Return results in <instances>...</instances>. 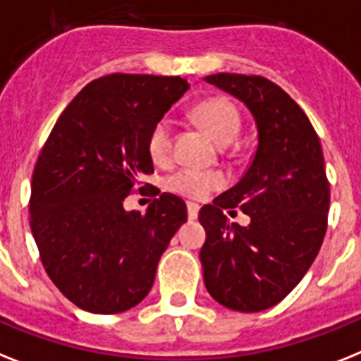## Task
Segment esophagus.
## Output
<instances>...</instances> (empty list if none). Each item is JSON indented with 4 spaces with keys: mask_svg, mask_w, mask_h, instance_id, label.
Here are the masks:
<instances>
[{
    "mask_svg": "<svg viewBox=\"0 0 361 361\" xmlns=\"http://www.w3.org/2000/svg\"><path fill=\"white\" fill-rule=\"evenodd\" d=\"M199 216V207L195 202H188V219L193 221V219H197Z\"/></svg>",
    "mask_w": 361,
    "mask_h": 361,
    "instance_id": "obj_1",
    "label": "esophagus"
}]
</instances>
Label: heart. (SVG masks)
<instances>
[{
	"instance_id": "1",
	"label": "heart",
	"mask_w": 361,
	"mask_h": 361,
	"mask_svg": "<svg viewBox=\"0 0 361 361\" xmlns=\"http://www.w3.org/2000/svg\"><path fill=\"white\" fill-rule=\"evenodd\" d=\"M193 120L201 125L219 145L231 144L240 133V112L227 97H210L192 109ZM147 153L154 162H166L171 153V125L160 120L147 136ZM225 178L217 171H202L195 168H180L166 178V188L190 199H204L210 192L221 188Z\"/></svg>"
}]
</instances>
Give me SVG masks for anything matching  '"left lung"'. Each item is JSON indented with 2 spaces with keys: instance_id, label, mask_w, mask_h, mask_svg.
<instances>
[{
  "instance_id": "8db88e82",
  "label": "left lung",
  "mask_w": 361,
  "mask_h": 361,
  "mask_svg": "<svg viewBox=\"0 0 361 361\" xmlns=\"http://www.w3.org/2000/svg\"><path fill=\"white\" fill-rule=\"evenodd\" d=\"M204 80L251 110L258 145L240 183L199 212L207 231L202 279L225 308L262 312L299 284L321 249L330 204L323 149L302 109L266 77L216 73ZM236 206L252 219L247 228L224 216Z\"/></svg>"
}]
</instances>
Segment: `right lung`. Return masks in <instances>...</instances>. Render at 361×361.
I'll list each match as a JSON object with an SVG mask.
<instances>
[{
    "instance_id": "obj_1",
    "label": "right lung",
    "mask_w": 361,
    "mask_h": 361,
    "mask_svg": "<svg viewBox=\"0 0 361 361\" xmlns=\"http://www.w3.org/2000/svg\"><path fill=\"white\" fill-rule=\"evenodd\" d=\"M190 88L183 77L112 73L92 80L56 120L31 183L42 266L80 310L120 314L144 300L186 202L160 193L145 214L125 197L153 173L147 136ZM142 190V188H140Z\"/></svg>"
}]
</instances>
